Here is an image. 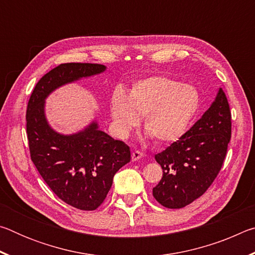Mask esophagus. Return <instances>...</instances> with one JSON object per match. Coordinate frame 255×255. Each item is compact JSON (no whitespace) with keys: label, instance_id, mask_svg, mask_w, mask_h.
<instances>
[{"label":"esophagus","instance_id":"obj_1","mask_svg":"<svg viewBox=\"0 0 255 255\" xmlns=\"http://www.w3.org/2000/svg\"><path fill=\"white\" fill-rule=\"evenodd\" d=\"M141 157H143V153L139 152V150H133L131 153L132 161H138V159H140Z\"/></svg>","mask_w":255,"mask_h":255}]
</instances>
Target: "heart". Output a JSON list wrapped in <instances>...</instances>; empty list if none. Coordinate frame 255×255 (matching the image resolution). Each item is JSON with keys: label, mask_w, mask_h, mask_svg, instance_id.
Returning <instances> with one entry per match:
<instances>
[{"label": "heart", "mask_w": 255, "mask_h": 255, "mask_svg": "<svg viewBox=\"0 0 255 255\" xmlns=\"http://www.w3.org/2000/svg\"><path fill=\"white\" fill-rule=\"evenodd\" d=\"M199 108V93L172 77L152 76L136 82L127 96L112 93L110 112L117 136L126 138L144 116V127L157 143L174 141L187 131Z\"/></svg>", "instance_id": "heart-1"}]
</instances>
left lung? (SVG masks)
<instances>
[{"mask_svg": "<svg viewBox=\"0 0 255 255\" xmlns=\"http://www.w3.org/2000/svg\"><path fill=\"white\" fill-rule=\"evenodd\" d=\"M232 133V114L225 92L204 116L163 152L155 155L163 176L153 196L171 209L183 208L208 190L221 171Z\"/></svg>", "mask_w": 255, "mask_h": 255, "instance_id": "left-lung-1", "label": "left lung"}]
</instances>
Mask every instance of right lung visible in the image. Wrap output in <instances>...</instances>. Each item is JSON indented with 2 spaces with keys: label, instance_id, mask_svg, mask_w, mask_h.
I'll list each match as a JSON object with an SVG mask.
<instances>
[{
  "label": "right lung",
  "instance_id": "obj_1",
  "mask_svg": "<svg viewBox=\"0 0 255 255\" xmlns=\"http://www.w3.org/2000/svg\"><path fill=\"white\" fill-rule=\"evenodd\" d=\"M105 65L65 63L38 81L27 107L30 157L59 199L80 210H94L105 201L120 167L130 161L129 146L98 129L93 122L74 135H60L45 117V99L66 83L102 73Z\"/></svg>",
  "mask_w": 255,
  "mask_h": 255
}]
</instances>
